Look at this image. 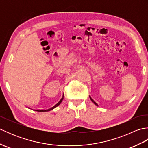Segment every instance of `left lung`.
I'll use <instances>...</instances> for the list:
<instances>
[{
	"label": "left lung",
	"mask_w": 148,
	"mask_h": 148,
	"mask_svg": "<svg viewBox=\"0 0 148 148\" xmlns=\"http://www.w3.org/2000/svg\"><path fill=\"white\" fill-rule=\"evenodd\" d=\"M90 100H92V102H93V103H94V104H95L96 106H98V104H97V103H96V102H95V101H94V100H93V99H92V98H91V97H90Z\"/></svg>",
	"instance_id": "8db88e82"
}]
</instances>
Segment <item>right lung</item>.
<instances>
[{
  "mask_svg": "<svg viewBox=\"0 0 148 148\" xmlns=\"http://www.w3.org/2000/svg\"><path fill=\"white\" fill-rule=\"evenodd\" d=\"M64 94H63L62 97V99H60V101H59L57 103H56V105H55L54 106L52 107V108H51L48 109H34V111H38V112H47V111H51V110H53V109H55V108H56V107L58 106L60 104L61 102H62V100H64ZM29 108V109H30V108Z\"/></svg>",
  "mask_w": 148,
  "mask_h": 148,
  "instance_id": "1",
  "label": "right lung"
}]
</instances>
